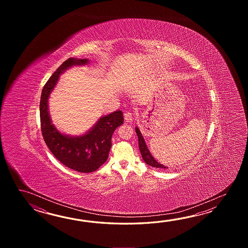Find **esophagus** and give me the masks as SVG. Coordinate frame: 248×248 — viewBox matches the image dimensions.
Masks as SVG:
<instances>
[{
	"label": "esophagus",
	"instance_id": "34e87169",
	"mask_svg": "<svg viewBox=\"0 0 248 248\" xmlns=\"http://www.w3.org/2000/svg\"><path fill=\"white\" fill-rule=\"evenodd\" d=\"M124 117H125V121L127 123H131L133 122V114H132L131 112L126 111V112H125V114H124Z\"/></svg>",
	"mask_w": 248,
	"mask_h": 248
}]
</instances>
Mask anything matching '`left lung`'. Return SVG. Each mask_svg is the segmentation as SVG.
Returning <instances> with one entry per match:
<instances>
[{"mask_svg": "<svg viewBox=\"0 0 248 248\" xmlns=\"http://www.w3.org/2000/svg\"><path fill=\"white\" fill-rule=\"evenodd\" d=\"M136 132H137V137H138V145H139V150L140 153L142 154V159L144 160V162L153 167V168H158V169H169L167 167L163 166L162 164L158 163V161L153 158V155L150 153L149 149L147 148V145L145 143V141L142 137V135L141 132L139 130V128L136 126Z\"/></svg>", "mask_w": 248, "mask_h": 248, "instance_id": "1", "label": "left lung"}]
</instances>
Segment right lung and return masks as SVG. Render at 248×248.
I'll return each instance as SVG.
<instances>
[{
    "instance_id": "add662e5",
    "label": "right lung",
    "mask_w": 248,
    "mask_h": 248,
    "mask_svg": "<svg viewBox=\"0 0 248 248\" xmlns=\"http://www.w3.org/2000/svg\"><path fill=\"white\" fill-rule=\"evenodd\" d=\"M88 63L87 58H71L64 61L44 85L40 102L42 137L47 147L61 163L80 173L94 172L106 162L111 147V136L124 121L123 112L118 110L101 117L89 131L79 137L62 134L53 125L47 100L58 83L59 76L72 66Z\"/></svg>"
}]
</instances>
